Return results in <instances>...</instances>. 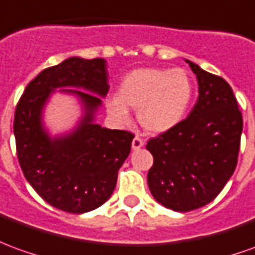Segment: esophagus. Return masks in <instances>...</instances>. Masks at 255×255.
Wrapping results in <instances>:
<instances>
[{"label": "esophagus", "instance_id": "obj_1", "mask_svg": "<svg viewBox=\"0 0 255 255\" xmlns=\"http://www.w3.org/2000/svg\"><path fill=\"white\" fill-rule=\"evenodd\" d=\"M143 145H145V143H143L142 138L136 135V136H135V138H133V140H132V149H133V150H138V149H140V147H142Z\"/></svg>", "mask_w": 255, "mask_h": 255}]
</instances>
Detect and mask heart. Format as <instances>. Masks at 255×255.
<instances>
[{"label":"heart","mask_w":255,"mask_h":255,"mask_svg":"<svg viewBox=\"0 0 255 255\" xmlns=\"http://www.w3.org/2000/svg\"><path fill=\"white\" fill-rule=\"evenodd\" d=\"M192 97L193 84L183 69L142 67L123 78L119 95L106 99V109L120 124L129 122L128 108L138 110L140 127L163 133L182 122Z\"/></svg>","instance_id":"obj_1"}]
</instances>
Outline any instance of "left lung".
Masks as SVG:
<instances>
[{"instance_id":"8db88e82","label":"left lung","mask_w":255,"mask_h":255,"mask_svg":"<svg viewBox=\"0 0 255 255\" xmlns=\"http://www.w3.org/2000/svg\"><path fill=\"white\" fill-rule=\"evenodd\" d=\"M199 98L189 116L147 140V185L156 202L186 213L218 196L238 164L243 119L231 85L190 60Z\"/></svg>"}]
</instances>
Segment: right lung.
Wrapping results in <instances>:
<instances>
[{"mask_svg": "<svg viewBox=\"0 0 255 255\" xmlns=\"http://www.w3.org/2000/svg\"><path fill=\"white\" fill-rule=\"evenodd\" d=\"M56 88L79 98L83 117L70 133L52 138L42 112ZM108 91L106 60L73 56L42 70L16 106L13 133L23 174L45 202L62 211L83 214L102 206L129 154L132 133L95 123Z\"/></svg>", "mask_w": 255, "mask_h": 255, "instance_id": "add662e5", "label": "right lung"}]
</instances>
